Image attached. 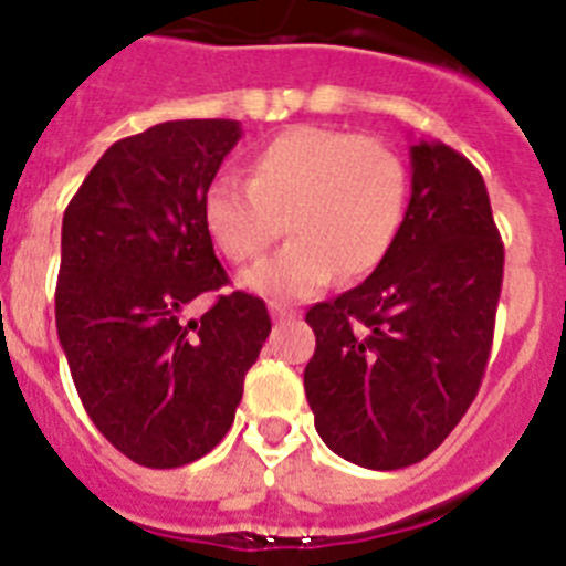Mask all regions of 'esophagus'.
<instances>
[{"instance_id":"esophagus-1","label":"esophagus","mask_w":566,"mask_h":566,"mask_svg":"<svg viewBox=\"0 0 566 566\" xmlns=\"http://www.w3.org/2000/svg\"><path fill=\"white\" fill-rule=\"evenodd\" d=\"M269 312H272L274 321H292V317H297L292 308H286L283 303H269Z\"/></svg>"}]
</instances>
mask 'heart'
<instances>
[{"instance_id":"heart-1","label":"heart","mask_w":566,"mask_h":566,"mask_svg":"<svg viewBox=\"0 0 566 566\" xmlns=\"http://www.w3.org/2000/svg\"><path fill=\"white\" fill-rule=\"evenodd\" d=\"M407 211V168L389 145L337 128L297 125L249 163V186L220 177L202 197V223L234 263L258 260L286 231L277 254L243 274L269 297H308L335 272L366 277L384 263Z\"/></svg>"}]
</instances>
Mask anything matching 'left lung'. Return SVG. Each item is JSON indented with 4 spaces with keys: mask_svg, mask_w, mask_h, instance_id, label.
<instances>
[{
    "mask_svg": "<svg viewBox=\"0 0 566 566\" xmlns=\"http://www.w3.org/2000/svg\"><path fill=\"white\" fill-rule=\"evenodd\" d=\"M412 197L384 263L315 303L303 371L323 443L366 470L412 467L481 389L504 280L484 177L443 143L409 148Z\"/></svg>",
    "mask_w": 566,
    "mask_h": 566,
    "instance_id": "obj_1",
    "label": "left lung"
}]
</instances>
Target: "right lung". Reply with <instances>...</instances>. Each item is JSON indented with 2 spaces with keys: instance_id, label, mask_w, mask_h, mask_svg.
<instances>
[{
  "instance_id": "add662e5",
  "label": "right lung",
  "mask_w": 566,
  "mask_h": 566,
  "mask_svg": "<svg viewBox=\"0 0 566 566\" xmlns=\"http://www.w3.org/2000/svg\"><path fill=\"white\" fill-rule=\"evenodd\" d=\"M240 139L234 119H174L114 143L62 217L56 332L94 427L151 470L223 441L272 321L254 294H220L200 321L182 308L229 286L202 197Z\"/></svg>"
}]
</instances>
